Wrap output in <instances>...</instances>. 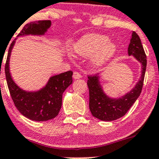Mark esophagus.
<instances>
[{
	"instance_id": "34e87169",
	"label": "esophagus",
	"mask_w": 159,
	"mask_h": 159,
	"mask_svg": "<svg viewBox=\"0 0 159 159\" xmlns=\"http://www.w3.org/2000/svg\"><path fill=\"white\" fill-rule=\"evenodd\" d=\"M73 78H74V79H80V78H81V75H80L78 72L75 71V72H74V74H73Z\"/></svg>"
}]
</instances>
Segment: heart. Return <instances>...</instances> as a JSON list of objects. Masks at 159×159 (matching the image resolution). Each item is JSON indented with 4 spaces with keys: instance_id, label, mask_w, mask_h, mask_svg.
<instances>
[{
    "instance_id": "1",
    "label": "heart",
    "mask_w": 159,
    "mask_h": 159,
    "mask_svg": "<svg viewBox=\"0 0 159 159\" xmlns=\"http://www.w3.org/2000/svg\"><path fill=\"white\" fill-rule=\"evenodd\" d=\"M73 51L82 57L92 56V63L99 67L112 59L117 51V46L105 35L91 34L80 38L73 45Z\"/></svg>"
}]
</instances>
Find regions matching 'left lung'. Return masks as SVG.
I'll return each mask as SVG.
<instances>
[{
    "mask_svg": "<svg viewBox=\"0 0 159 159\" xmlns=\"http://www.w3.org/2000/svg\"><path fill=\"white\" fill-rule=\"evenodd\" d=\"M128 54L133 56L141 64V75L136 85L123 96L118 98L110 97L103 89L100 82L101 75L88 77L90 111L93 116L101 121H114L124 116L141 93L146 71L147 56L140 38L134 31L129 44Z\"/></svg>",
    "mask_w": 159,
    "mask_h": 159,
    "instance_id": "8db88e82",
    "label": "left lung"
}]
</instances>
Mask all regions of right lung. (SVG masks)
Wrapping results in <instances>:
<instances>
[{"mask_svg":"<svg viewBox=\"0 0 159 159\" xmlns=\"http://www.w3.org/2000/svg\"><path fill=\"white\" fill-rule=\"evenodd\" d=\"M51 24L50 20L30 22L25 25L17 38L26 35L43 36ZM16 40L9 47L4 68L6 81L15 106L23 116L33 121H44L52 119L57 116L61 109L63 93L72 84L73 72L69 70L52 76L45 85L37 91L23 89L12 79L9 69L10 57Z\"/></svg>","mask_w":159,"mask_h":159,"instance_id":"add662e5","label":"right lung"}]
</instances>
